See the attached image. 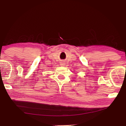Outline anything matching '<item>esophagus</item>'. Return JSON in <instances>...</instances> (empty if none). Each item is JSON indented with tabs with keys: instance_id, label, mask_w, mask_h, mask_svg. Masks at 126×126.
<instances>
[{
	"instance_id": "1",
	"label": "esophagus",
	"mask_w": 126,
	"mask_h": 126,
	"mask_svg": "<svg viewBox=\"0 0 126 126\" xmlns=\"http://www.w3.org/2000/svg\"><path fill=\"white\" fill-rule=\"evenodd\" d=\"M65 63L64 62H61V65L62 66H64L65 64Z\"/></svg>"
}]
</instances>
